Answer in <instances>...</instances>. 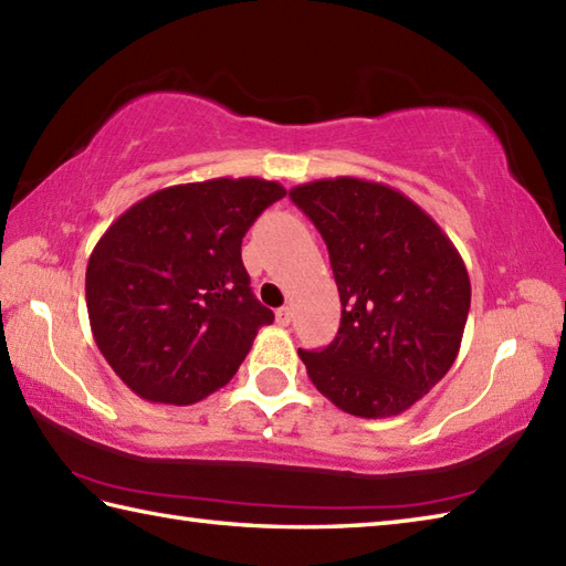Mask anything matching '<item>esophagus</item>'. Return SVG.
<instances>
[{"instance_id": "34e87169", "label": "esophagus", "mask_w": 566, "mask_h": 566, "mask_svg": "<svg viewBox=\"0 0 566 566\" xmlns=\"http://www.w3.org/2000/svg\"><path fill=\"white\" fill-rule=\"evenodd\" d=\"M291 319H293V310L291 307H279V310H275V322H279L281 327L291 325Z\"/></svg>"}]
</instances>
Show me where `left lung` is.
Listing matches in <instances>:
<instances>
[{"label":"left lung","instance_id":"1","mask_svg":"<svg viewBox=\"0 0 566 566\" xmlns=\"http://www.w3.org/2000/svg\"><path fill=\"white\" fill-rule=\"evenodd\" d=\"M329 251L337 337L297 349L322 396L356 418H394L440 384L464 334L471 283L440 224L384 182L339 176L291 190Z\"/></svg>","mask_w":566,"mask_h":566}]
</instances>
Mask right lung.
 Here are the masks:
<instances>
[{
	"mask_svg": "<svg viewBox=\"0 0 566 566\" xmlns=\"http://www.w3.org/2000/svg\"><path fill=\"white\" fill-rule=\"evenodd\" d=\"M285 188L214 178L156 190L114 219L92 249V337L126 388L192 406L232 380L273 313L251 293L241 239Z\"/></svg>",
	"mask_w": 566,
	"mask_h": 566,
	"instance_id": "1",
	"label": "right lung"
}]
</instances>
